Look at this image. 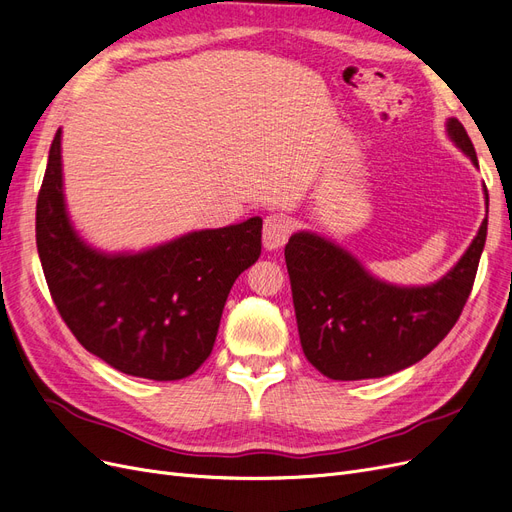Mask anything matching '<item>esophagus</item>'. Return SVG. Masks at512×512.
<instances>
[{"mask_svg": "<svg viewBox=\"0 0 512 512\" xmlns=\"http://www.w3.org/2000/svg\"><path fill=\"white\" fill-rule=\"evenodd\" d=\"M292 232V222L286 218V215L280 213H271L265 220V228H262V243H265L267 250H277L282 247Z\"/></svg>", "mask_w": 512, "mask_h": 512, "instance_id": "esophagus-1", "label": "esophagus"}]
</instances>
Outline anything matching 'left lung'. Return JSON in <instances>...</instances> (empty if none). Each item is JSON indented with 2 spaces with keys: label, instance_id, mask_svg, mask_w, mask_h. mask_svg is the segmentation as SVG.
<instances>
[{
  "label": "left lung",
  "instance_id": "8db88e82",
  "mask_svg": "<svg viewBox=\"0 0 512 512\" xmlns=\"http://www.w3.org/2000/svg\"><path fill=\"white\" fill-rule=\"evenodd\" d=\"M448 138L478 166L466 128L451 117ZM487 209L489 194L485 188ZM487 239V220L442 280L395 286L371 275L359 260L316 232H294L284 256L301 346L331 380L391 376L418 363L455 327L466 305Z\"/></svg>",
  "mask_w": 512,
  "mask_h": 512
}]
</instances>
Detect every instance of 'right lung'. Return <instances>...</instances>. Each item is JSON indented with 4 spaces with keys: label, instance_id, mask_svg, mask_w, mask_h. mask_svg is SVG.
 <instances>
[{
    "label": "right lung",
    "instance_id": "add662e5",
    "mask_svg": "<svg viewBox=\"0 0 512 512\" xmlns=\"http://www.w3.org/2000/svg\"><path fill=\"white\" fill-rule=\"evenodd\" d=\"M262 220L194 230L138 254H104L70 224L61 128L36 205V245L61 318L79 344L128 376L181 380L207 361L228 292L260 256Z\"/></svg>",
    "mask_w": 512,
    "mask_h": 512
}]
</instances>
